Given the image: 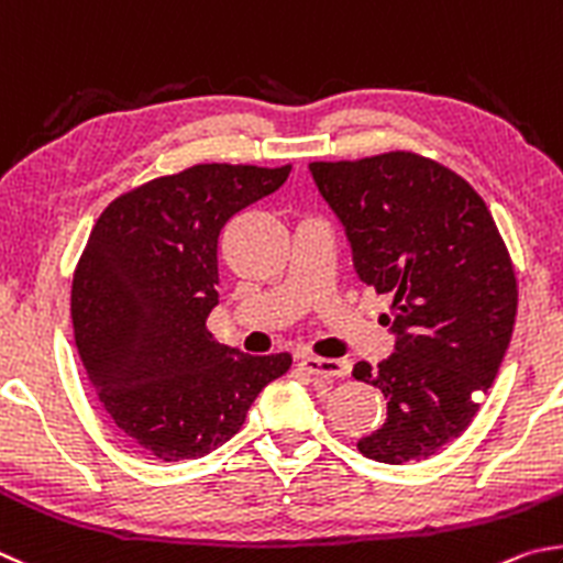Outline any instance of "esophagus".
<instances>
[{"label":"esophagus","mask_w":563,"mask_h":563,"mask_svg":"<svg viewBox=\"0 0 563 563\" xmlns=\"http://www.w3.org/2000/svg\"><path fill=\"white\" fill-rule=\"evenodd\" d=\"M299 368L307 371L309 376H317V378H343L349 373V363L346 361H333V358L301 356Z\"/></svg>","instance_id":"obj_1"}]
</instances>
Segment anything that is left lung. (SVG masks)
<instances>
[{"label": "left lung", "instance_id": "obj_1", "mask_svg": "<svg viewBox=\"0 0 563 563\" xmlns=\"http://www.w3.org/2000/svg\"><path fill=\"white\" fill-rule=\"evenodd\" d=\"M323 200L346 227L363 284L390 294L383 321L396 351L353 378L388 400L358 440L388 465L428 460L467 430L497 378L517 317V276L482 197L450 167L408 151L311 163Z\"/></svg>", "mask_w": 563, "mask_h": 563}]
</instances>
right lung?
<instances>
[{
  "instance_id": "1",
  "label": "right lung",
  "mask_w": 563,
  "mask_h": 563,
  "mask_svg": "<svg viewBox=\"0 0 563 563\" xmlns=\"http://www.w3.org/2000/svg\"><path fill=\"white\" fill-rule=\"evenodd\" d=\"M291 165L202 163L135 187L93 224L71 284L76 349L115 428L163 462L205 457L244 426L289 353L246 356L207 331L217 242Z\"/></svg>"
}]
</instances>
